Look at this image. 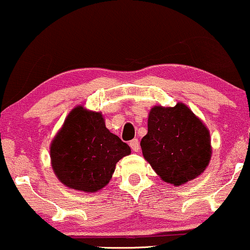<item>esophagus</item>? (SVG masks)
Wrapping results in <instances>:
<instances>
[{"mask_svg":"<svg viewBox=\"0 0 250 250\" xmlns=\"http://www.w3.org/2000/svg\"><path fill=\"white\" fill-rule=\"evenodd\" d=\"M130 146L132 148V151L133 152H138L140 149V144H139V140L138 139H133L130 142Z\"/></svg>","mask_w":250,"mask_h":250,"instance_id":"esophagus-1","label":"esophagus"}]
</instances>
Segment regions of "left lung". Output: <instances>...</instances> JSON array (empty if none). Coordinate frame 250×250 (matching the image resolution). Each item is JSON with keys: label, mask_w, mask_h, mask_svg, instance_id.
Returning a JSON list of instances; mask_svg holds the SVG:
<instances>
[{"label": "left lung", "mask_w": 250, "mask_h": 250, "mask_svg": "<svg viewBox=\"0 0 250 250\" xmlns=\"http://www.w3.org/2000/svg\"><path fill=\"white\" fill-rule=\"evenodd\" d=\"M140 146L155 173L174 186L198 178L212 155L209 131L183 103L151 108Z\"/></svg>", "instance_id": "left-lung-1"}]
</instances>
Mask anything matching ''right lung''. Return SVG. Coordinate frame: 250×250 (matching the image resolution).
I'll return each instance as SVG.
<instances>
[{
	"label": "right lung",
	"mask_w": 250,
	"mask_h": 250,
	"mask_svg": "<svg viewBox=\"0 0 250 250\" xmlns=\"http://www.w3.org/2000/svg\"><path fill=\"white\" fill-rule=\"evenodd\" d=\"M131 153L127 144L111 133L101 112L77 106L50 145L56 177L69 188L95 193L108 184L116 164Z\"/></svg>",
	"instance_id": "obj_1"
}]
</instances>
